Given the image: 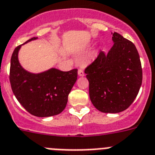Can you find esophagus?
<instances>
[{
	"instance_id": "1",
	"label": "esophagus",
	"mask_w": 155,
	"mask_h": 155,
	"mask_svg": "<svg viewBox=\"0 0 155 155\" xmlns=\"http://www.w3.org/2000/svg\"><path fill=\"white\" fill-rule=\"evenodd\" d=\"M78 76H80V77L84 76V71H83L82 70H81V69H79V70H78Z\"/></svg>"
}]
</instances>
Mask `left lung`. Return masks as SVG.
Returning a JSON list of instances; mask_svg holds the SVG:
<instances>
[{
	"instance_id": "left-lung-1",
	"label": "left lung",
	"mask_w": 155,
	"mask_h": 155,
	"mask_svg": "<svg viewBox=\"0 0 155 155\" xmlns=\"http://www.w3.org/2000/svg\"><path fill=\"white\" fill-rule=\"evenodd\" d=\"M113 46L107 53L101 51L85 69L89 82V97L103 113L116 114L129 107L142 84V67L133 42L114 32Z\"/></svg>"
}]
</instances>
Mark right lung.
Here are the masks:
<instances>
[{
  "label": "right lung",
  "mask_w": 155,
  "mask_h": 155,
  "mask_svg": "<svg viewBox=\"0 0 155 155\" xmlns=\"http://www.w3.org/2000/svg\"><path fill=\"white\" fill-rule=\"evenodd\" d=\"M38 38H31L15 48L9 78L15 96L29 113L40 117H51L66 107L69 93L78 78V70L50 68L37 74L25 70L18 61V51L22 45Z\"/></svg>",
  "instance_id": "right-lung-1"
}]
</instances>
